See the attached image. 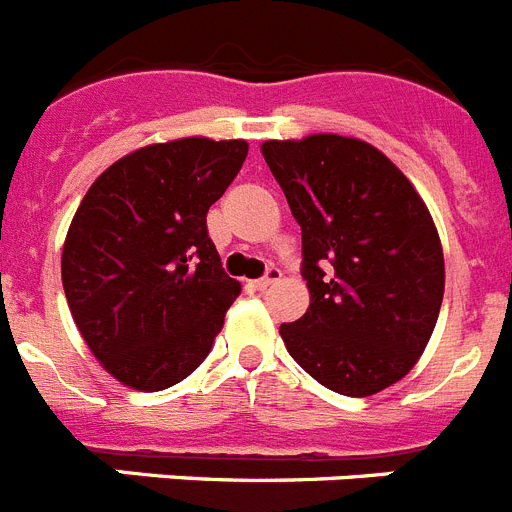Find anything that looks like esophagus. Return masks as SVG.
<instances>
[{
  "label": "esophagus",
  "mask_w": 512,
  "mask_h": 512,
  "mask_svg": "<svg viewBox=\"0 0 512 512\" xmlns=\"http://www.w3.org/2000/svg\"><path fill=\"white\" fill-rule=\"evenodd\" d=\"M279 279H282V269H279V266H269V269H266V274L261 279H256V287L259 289H266L269 287V284H274V282H279Z\"/></svg>",
  "instance_id": "1"
}]
</instances>
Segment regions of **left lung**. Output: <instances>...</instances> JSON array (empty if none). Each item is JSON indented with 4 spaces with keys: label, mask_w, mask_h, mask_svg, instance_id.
I'll return each mask as SVG.
<instances>
[{
    "label": "left lung",
    "mask_w": 512,
    "mask_h": 512,
    "mask_svg": "<svg viewBox=\"0 0 512 512\" xmlns=\"http://www.w3.org/2000/svg\"><path fill=\"white\" fill-rule=\"evenodd\" d=\"M261 153L302 230L310 307L279 328L289 356L338 395L390 387L423 354L441 310L446 277L431 212L364 140H266Z\"/></svg>",
    "instance_id": "1"
}]
</instances>
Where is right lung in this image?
Listing matches in <instances>:
<instances>
[{
	"label": "right lung",
	"mask_w": 512,
	"mask_h": 512,
	"mask_svg": "<svg viewBox=\"0 0 512 512\" xmlns=\"http://www.w3.org/2000/svg\"><path fill=\"white\" fill-rule=\"evenodd\" d=\"M246 140L182 138L120 158L81 200L61 279L92 354L122 384L158 392L207 359L241 284L223 271L207 210Z\"/></svg>",
	"instance_id": "add662e5"
}]
</instances>
